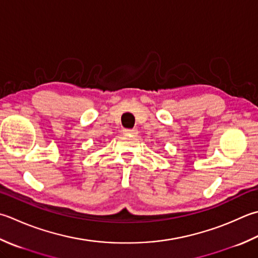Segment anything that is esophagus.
I'll return each mask as SVG.
<instances>
[{"label": "esophagus", "mask_w": 258, "mask_h": 258, "mask_svg": "<svg viewBox=\"0 0 258 258\" xmlns=\"http://www.w3.org/2000/svg\"><path fill=\"white\" fill-rule=\"evenodd\" d=\"M124 133L128 135H138L139 132L136 128H133V130H124Z\"/></svg>", "instance_id": "1"}]
</instances>
